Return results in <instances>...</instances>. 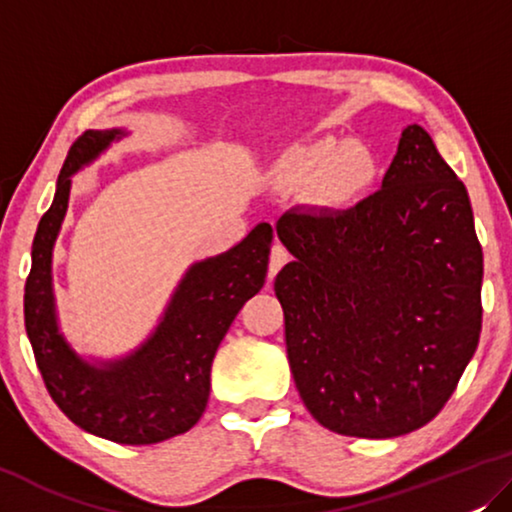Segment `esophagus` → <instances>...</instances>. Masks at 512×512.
Instances as JSON below:
<instances>
[{
	"label": "esophagus",
	"mask_w": 512,
	"mask_h": 512,
	"mask_svg": "<svg viewBox=\"0 0 512 512\" xmlns=\"http://www.w3.org/2000/svg\"><path fill=\"white\" fill-rule=\"evenodd\" d=\"M287 262H290V253H287L280 243H276V246L271 248V257H269V278H276V273L283 269Z\"/></svg>",
	"instance_id": "1"
}]
</instances>
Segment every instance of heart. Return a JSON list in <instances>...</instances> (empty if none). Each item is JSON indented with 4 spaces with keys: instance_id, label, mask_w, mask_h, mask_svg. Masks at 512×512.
<instances>
[{
    "instance_id": "1",
    "label": "heart",
    "mask_w": 512,
    "mask_h": 512,
    "mask_svg": "<svg viewBox=\"0 0 512 512\" xmlns=\"http://www.w3.org/2000/svg\"><path fill=\"white\" fill-rule=\"evenodd\" d=\"M380 160L369 146L352 139H322L287 153L278 164V178L287 185L318 187L329 206H350L378 181Z\"/></svg>"
}]
</instances>
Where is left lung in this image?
Wrapping results in <instances>:
<instances>
[{"label":"left lung","mask_w":512,"mask_h":512,"mask_svg":"<svg viewBox=\"0 0 512 512\" xmlns=\"http://www.w3.org/2000/svg\"><path fill=\"white\" fill-rule=\"evenodd\" d=\"M297 257L273 290L299 397L329 431L392 438L441 413L482 329V248L469 192L420 125L383 187L348 211H287Z\"/></svg>","instance_id":"obj_1"}]
</instances>
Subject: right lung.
Returning <instances> with one entry per match:
<instances>
[{
	"label": "right lung",
	"mask_w": 512,
	"mask_h": 512,
	"mask_svg": "<svg viewBox=\"0 0 512 512\" xmlns=\"http://www.w3.org/2000/svg\"><path fill=\"white\" fill-rule=\"evenodd\" d=\"M122 129H90L69 148L55 199L37 227L25 283V329L46 390L76 427L122 445H150L199 422L211 392V364L243 304L262 290L271 225H257L239 246L192 264L160 325L132 355L90 364L60 334L53 246L69 206L71 176L97 160Z\"/></svg>",
	"instance_id": "add662e5"
}]
</instances>
